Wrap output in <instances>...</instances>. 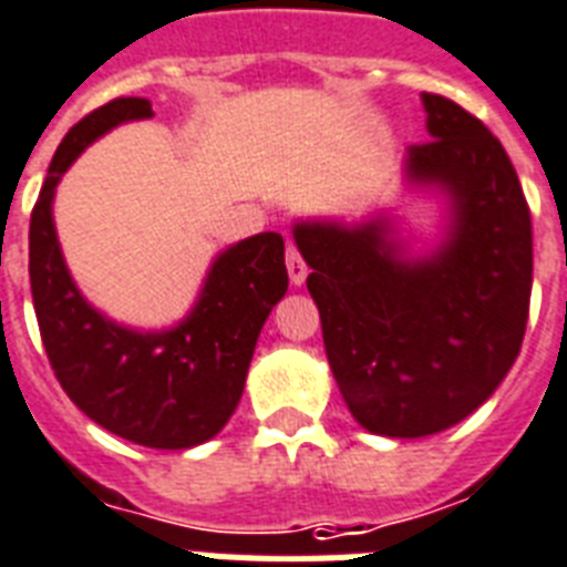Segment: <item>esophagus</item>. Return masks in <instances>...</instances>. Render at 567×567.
Wrapping results in <instances>:
<instances>
[{"instance_id":"34e87169","label":"esophagus","mask_w":567,"mask_h":567,"mask_svg":"<svg viewBox=\"0 0 567 567\" xmlns=\"http://www.w3.org/2000/svg\"><path fill=\"white\" fill-rule=\"evenodd\" d=\"M287 269L292 287H301L307 280V262L305 257H301V251L296 248V243H287Z\"/></svg>"}]
</instances>
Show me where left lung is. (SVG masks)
<instances>
[{
  "label": "left lung",
  "instance_id": "left-lung-1",
  "mask_svg": "<svg viewBox=\"0 0 567 567\" xmlns=\"http://www.w3.org/2000/svg\"><path fill=\"white\" fill-rule=\"evenodd\" d=\"M427 143L406 175L445 189L447 239L404 260L383 219L298 221L321 337L339 392L362 427L419 439L486 404L524 342L533 289V225L509 155L465 107L421 93Z\"/></svg>",
  "mask_w": 567,
  "mask_h": 567
}]
</instances>
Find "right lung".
I'll return each instance as SVG.
<instances>
[{
  "mask_svg": "<svg viewBox=\"0 0 567 567\" xmlns=\"http://www.w3.org/2000/svg\"><path fill=\"white\" fill-rule=\"evenodd\" d=\"M148 116V99L122 96L63 137L31 210V298L54 378L72 404L134 445L184 451L216 436L237 410L262 321L287 292L289 275L284 237L266 230L216 257L202 298L178 328H122L84 301L54 234V187L104 131Z\"/></svg>",
  "mask_w": 567,
  "mask_h": 567,
  "instance_id": "1",
  "label": "right lung"
}]
</instances>
